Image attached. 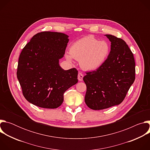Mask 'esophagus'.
Segmentation results:
<instances>
[{
	"mask_svg": "<svg viewBox=\"0 0 150 150\" xmlns=\"http://www.w3.org/2000/svg\"><path fill=\"white\" fill-rule=\"evenodd\" d=\"M83 75L82 73H79L78 75V79L79 81H82L83 79Z\"/></svg>",
	"mask_w": 150,
	"mask_h": 150,
	"instance_id": "esophagus-1",
	"label": "esophagus"
}]
</instances>
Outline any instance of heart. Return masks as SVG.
Segmentation results:
<instances>
[{
    "instance_id": "obj_1",
    "label": "heart",
    "mask_w": 150,
    "mask_h": 150,
    "mask_svg": "<svg viewBox=\"0 0 150 150\" xmlns=\"http://www.w3.org/2000/svg\"><path fill=\"white\" fill-rule=\"evenodd\" d=\"M110 52V46L105 41H99L92 35L85 36L71 45L67 59L72 57L80 60V65L85 70L94 71L101 67Z\"/></svg>"
}]
</instances>
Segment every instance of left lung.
Listing matches in <instances>:
<instances>
[{"instance_id":"left-lung-1","label":"left lung","mask_w":150,"mask_h":150,"mask_svg":"<svg viewBox=\"0 0 150 150\" xmlns=\"http://www.w3.org/2000/svg\"><path fill=\"white\" fill-rule=\"evenodd\" d=\"M105 35L111 41L108 58L101 67L86 72L83 78L87 86L85 102L95 110L120 104L135 79L134 54L126 42L110 34Z\"/></svg>"}]
</instances>
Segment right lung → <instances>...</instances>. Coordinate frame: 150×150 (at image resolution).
I'll use <instances>...</instances> for the list:
<instances>
[{"label": "right lung", "instance_id": "obj_1", "mask_svg": "<svg viewBox=\"0 0 150 150\" xmlns=\"http://www.w3.org/2000/svg\"><path fill=\"white\" fill-rule=\"evenodd\" d=\"M68 36L42 31L34 35L21 52L16 75L25 99L40 108L56 109L63 94L78 82V71L63 70L59 59L63 57Z\"/></svg>", "mask_w": 150, "mask_h": 150}]
</instances>
